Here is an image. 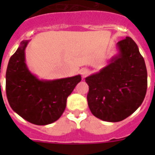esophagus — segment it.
I'll list each match as a JSON object with an SVG mask.
<instances>
[{
	"mask_svg": "<svg viewBox=\"0 0 155 155\" xmlns=\"http://www.w3.org/2000/svg\"><path fill=\"white\" fill-rule=\"evenodd\" d=\"M81 74L83 78H85V77L87 76L88 74H89V71L87 69H86V68H82V69L81 70Z\"/></svg>",
	"mask_w": 155,
	"mask_h": 155,
	"instance_id": "obj_1",
	"label": "esophagus"
}]
</instances>
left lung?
<instances>
[{
  "instance_id": "8db88e82",
  "label": "left lung",
  "mask_w": 155,
  "mask_h": 155,
  "mask_svg": "<svg viewBox=\"0 0 155 155\" xmlns=\"http://www.w3.org/2000/svg\"><path fill=\"white\" fill-rule=\"evenodd\" d=\"M119 53L98 73L85 78L88 107L95 117L120 122L134 113L147 92L144 60L130 37L117 42Z\"/></svg>"
}]
</instances>
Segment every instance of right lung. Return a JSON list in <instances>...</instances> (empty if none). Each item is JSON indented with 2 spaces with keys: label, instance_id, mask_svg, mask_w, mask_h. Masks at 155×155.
I'll use <instances>...</instances> for the list:
<instances>
[{
  "label": "right lung",
  "instance_id": "1",
  "mask_svg": "<svg viewBox=\"0 0 155 155\" xmlns=\"http://www.w3.org/2000/svg\"><path fill=\"white\" fill-rule=\"evenodd\" d=\"M22 41L11 57L6 71V94L16 113L35 125L57 121L67 105V98L81 81V75L53 81L39 80L28 71Z\"/></svg>",
  "mask_w": 155,
  "mask_h": 155
}]
</instances>
